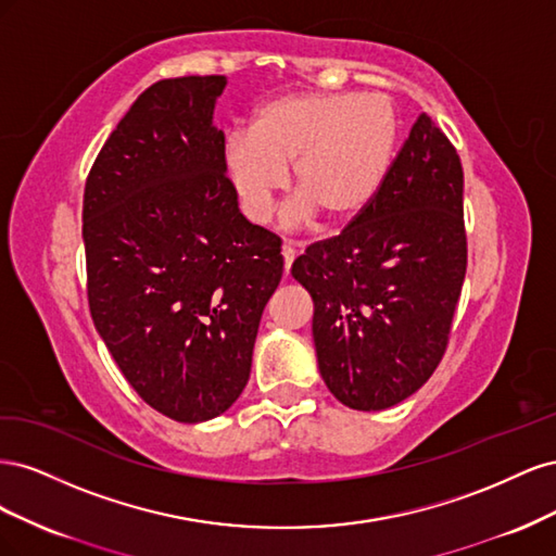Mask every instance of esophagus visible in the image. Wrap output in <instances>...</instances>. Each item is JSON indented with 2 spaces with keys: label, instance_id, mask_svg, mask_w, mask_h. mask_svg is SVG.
I'll list each match as a JSON object with an SVG mask.
<instances>
[{
  "label": "esophagus",
  "instance_id": "1",
  "mask_svg": "<svg viewBox=\"0 0 556 556\" xmlns=\"http://www.w3.org/2000/svg\"><path fill=\"white\" fill-rule=\"evenodd\" d=\"M280 252H282V262H285V274H290L292 262H294V257H296V250H294L292 243H282Z\"/></svg>",
  "mask_w": 556,
  "mask_h": 556
}]
</instances>
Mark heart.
I'll use <instances>...</instances> for the list:
<instances>
[{"label": "heart", "instance_id": "b5f03b06", "mask_svg": "<svg viewBox=\"0 0 556 556\" xmlns=\"http://www.w3.org/2000/svg\"><path fill=\"white\" fill-rule=\"evenodd\" d=\"M399 123L378 94L301 92L262 104L248 131H231L223 172L241 213L262 225L288 182L296 190L282 213L285 227H329L359 217L390 174Z\"/></svg>", "mask_w": 556, "mask_h": 556}]
</instances>
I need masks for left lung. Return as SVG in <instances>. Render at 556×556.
<instances>
[{"label":"left lung","mask_w":556,"mask_h":556,"mask_svg":"<svg viewBox=\"0 0 556 556\" xmlns=\"http://www.w3.org/2000/svg\"><path fill=\"white\" fill-rule=\"evenodd\" d=\"M464 276L462 162L422 113L371 206L292 264L329 392L366 413L415 394L443 357Z\"/></svg>","instance_id":"1"}]
</instances>
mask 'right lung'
I'll return each mask as SVG.
<instances>
[{
  "label": "right lung",
  "instance_id": "right-lung-1",
  "mask_svg": "<svg viewBox=\"0 0 556 556\" xmlns=\"http://www.w3.org/2000/svg\"><path fill=\"white\" fill-rule=\"evenodd\" d=\"M225 76L164 78L99 150L83 197L92 323L127 382L185 425L248 384L280 239L248 223L213 125Z\"/></svg>",
  "mask_w": 556,
  "mask_h": 556
}]
</instances>
